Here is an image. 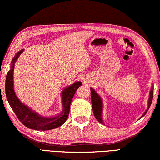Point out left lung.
Here are the masks:
<instances>
[{
  "instance_id": "obj_1",
  "label": "left lung",
  "mask_w": 160,
  "mask_h": 160,
  "mask_svg": "<svg viewBox=\"0 0 160 160\" xmlns=\"http://www.w3.org/2000/svg\"><path fill=\"white\" fill-rule=\"evenodd\" d=\"M91 90V99H92V111L94 113V115L96 118V119L98 120L100 123L103 124L104 122L102 121V102L101 98L100 97V95L98 93H96V92L92 88H90ZM153 94H154V90H153V87L151 89L150 94H149V98H148V108L146 109V111L143 113V114L142 115L141 117H143L144 115L146 114L147 112L149 107L151 106V104L152 102L153 99ZM140 118V119H141Z\"/></svg>"
}]
</instances>
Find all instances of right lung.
Wrapping results in <instances>:
<instances>
[{
	"instance_id": "right-lung-1",
	"label": "right lung",
	"mask_w": 160,
	"mask_h": 160,
	"mask_svg": "<svg viewBox=\"0 0 160 160\" xmlns=\"http://www.w3.org/2000/svg\"><path fill=\"white\" fill-rule=\"evenodd\" d=\"M24 49L17 52L11 63V69L6 75V95L11 108L14 111L15 114L19 121L24 125L30 129L36 130H49L55 129L62 125L68 117L70 106L74 94L82 83L77 82L72 84L71 86L63 89L61 95L62 99V111L60 115L54 117H43L35 111H32L29 107L23 104L17 97L14 90V82H13V73L14 70V64L19 55L22 53Z\"/></svg>"
}]
</instances>
